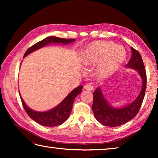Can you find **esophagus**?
I'll return each instance as SVG.
<instances>
[{
  "instance_id": "34e87169",
  "label": "esophagus",
  "mask_w": 158,
  "mask_h": 158,
  "mask_svg": "<svg viewBox=\"0 0 158 158\" xmlns=\"http://www.w3.org/2000/svg\"><path fill=\"white\" fill-rule=\"evenodd\" d=\"M84 88L85 89L87 90H93V89H94L93 85V84H91V83H88V84H86L84 85Z\"/></svg>"
}]
</instances>
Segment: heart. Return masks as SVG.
I'll return each instance as SVG.
<instances>
[{"label": "heart", "mask_w": 158, "mask_h": 158, "mask_svg": "<svg viewBox=\"0 0 158 158\" xmlns=\"http://www.w3.org/2000/svg\"><path fill=\"white\" fill-rule=\"evenodd\" d=\"M126 53L123 48L111 42L96 41L89 44L81 54V61L85 67L98 63L95 73L99 78H105L121 66Z\"/></svg>", "instance_id": "obj_1"}]
</instances>
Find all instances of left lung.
<instances>
[{"label": "left lung", "instance_id": "1", "mask_svg": "<svg viewBox=\"0 0 158 158\" xmlns=\"http://www.w3.org/2000/svg\"><path fill=\"white\" fill-rule=\"evenodd\" d=\"M132 57L126 67L138 71L142 79V89L137 98L132 104L123 108H114L109 105L101 91L98 88L93 93V103L92 109L95 118L101 124L109 127L122 125L134 118L139 111L142 105L146 88V73L141 56L137 50L131 48Z\"/></svg>", "mask_w": 158, "mask_h": 158}]
</instances>
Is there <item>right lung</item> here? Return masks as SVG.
<instances>
[{
	"mask_svg": "<svg viewBox=\"0 0 158 158\" xmlns=\"http://www.w3.org/2000/svg\"><path fill=\"white\" fill-rule=\"evenodd\" d=\"M74 41H75L74 39H64L53 36L47 37L28 48V49L24 53L23 57H26L30 53L40 49V48L43 47L48 44L52 43V42L53 43L69 44ZM82 89V85L77 87L57 106L45 112H38L32 110L26 105L21 96L20 98L26 112L33 121L43 126L53 127L61 125L68 118L70 115L72 109H73L74 99L81 92Z\"/></svg>",
	"mask_w": 158,
	"mask_h": 158,
	"instance_id": "add662e5",
	"label": "right lung"
}]
</instances>
